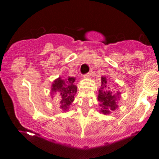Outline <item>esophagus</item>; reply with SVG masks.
Returning <instances> with one entry per match:
<instances>
[{"mask_svg":"<svg viewBox=\"0 0 159 159\" xmlns=\"http://www.w3.org/2000/svg\"><path fill=\"white\" fill-rule=\"evenodd\" d=\"M91 76H92V71H90L89 73L87 74V75H84V78H90Z\"/></svg>","mask_w":159,"mask_h":159,"instance_id":"obj_1","label":"esophagus"}]
</instances>
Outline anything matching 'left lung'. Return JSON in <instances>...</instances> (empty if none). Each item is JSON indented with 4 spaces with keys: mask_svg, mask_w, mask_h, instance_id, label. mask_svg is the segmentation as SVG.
<instances>
[{
    "mask_svg": "<svg viewBox=\"0 0 159 159\" xmlns=\"http://www.w3.org/2000/svg\"><path fill=\"white\" fill-rule=\"evenodd\" d=\"M121 92L115 91L110 88L106 77H102V85L98 90V101L102 107L100 111L104 115H109L111 111H115L118 108Z\"/></svg>",
    "mask_w": 159,
    "mask_h": 159,
    "instance_id": "8db88e82",
    "label": "left lung"
}]
</instances>
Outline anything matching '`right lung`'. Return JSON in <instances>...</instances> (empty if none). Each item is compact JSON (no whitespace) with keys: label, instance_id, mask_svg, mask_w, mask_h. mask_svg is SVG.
<instances>
[{"label":"right lung","instance_id":"1","mask_svg":"<svg viewBox=\"0 0 159 159\" xmlns=\"http://www.w3.org/2000/svg\"><path fill=\"white\" fill-rule=\"evenodd\" d=\"M75 81V77H68L66 79H62L59 77L51 84V98H54V94L57 93L59 94L58 104L64 112L69 110L70 105L75 100L77 92V87L74 84Z\"/></svg>","mask_w":159,"mask_h":159}]
</instances>
